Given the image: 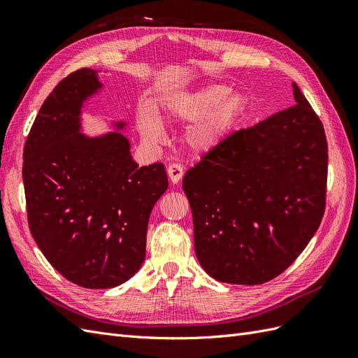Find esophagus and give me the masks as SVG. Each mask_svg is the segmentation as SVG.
<instances>
[{
    "mask_svg": "<svg viewBox=\"0 0 358 358\" xmlns=\"http://www.w3.org/2000/svg\"><path fill=\"white\" fill-rule=\"evenodd\" d=\"M167 173L171 183H179L183 176V167L179 164H170L167 169Z\"/></svg>",
    "mask_w": 358,
    "mask_h": 358,
    "instance_id": "34e87169",
    "label": "esophagus"
}]
</instances>
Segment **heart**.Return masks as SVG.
<instances>
[{"instance_id": "obj_1", "label": "heart", "mask_w": 358, "mask_h": 358, "mask_svg": "<svg viewBox=\"0 0 358 358\" xmlns=\"http://www.w3.org/2000/svg\"><path fill=\"white\" fill-rule=\"evenodd\" d=\"M243 107L245 100L241 92L229 91L224 85H208L173 99L167 106V115L176 122L196 118L183 134V142L192 152L208 154L230 134ZM138 129L146 142H159L161 127L152 115L138 117Z\"/></svg>"}]
</instances>
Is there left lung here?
I'll use <instances>...</instances> for the list:
<instances>
[{
	"instance_id": "8db88e82",
	"label": "left lung",
	"mask_w": 358,
	"mask_h": 358,
	"mask_svg": "<svg viewBox=\"0 0 358 358\" xmlns=\"http://www.w3.org/2000/svg\"><path fill=\"white\" fill-rule=\"evenodd\" d=\"M292 94L297 104L225 137L183 178L197 259L220 282L276 278L321 224L326 133L296 83Z\"/></svg>"
}]
</instances>
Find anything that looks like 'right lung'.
I'll use <instances>...</instances> for the list:
<instances>
[{
	"mask_svg": "<svg viewBox=\"0 0 358 358\" xmlns=\"http://www.w3.org/2000/svg\"><path fill=\"white\" fill-rule=\"evenodd\" d=\"M101 88L92 69L55 86L27 137L22 169L40 251L70 282L94 289L127 282L143 264L149 215L169 187L164 166L138 167L122 133H80L83 103Z\"/></svg>",
	"mask_w": 358,
	"mask_h": 358,
	"instance_id": "right-lung-1",
	"label": "right lung"
}]
</instances>
